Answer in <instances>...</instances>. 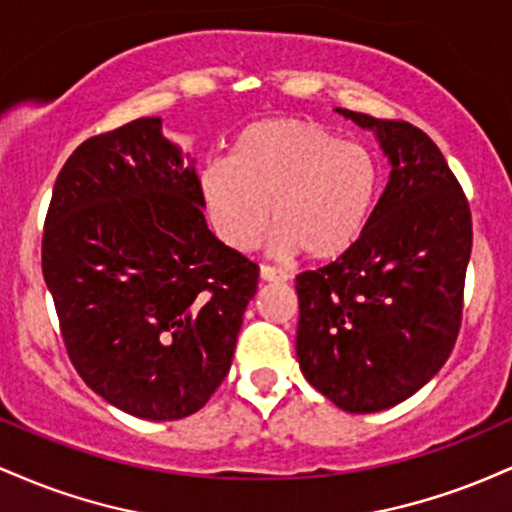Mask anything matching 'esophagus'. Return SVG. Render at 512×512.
Returning <instances> with one entry per match:
<instances>
[{
    "label": "esophagus",
    "instance_id": "esophagus-1",
    "mask_svg": "<svg viewBox=\"0 0 512 512\" xmlns=\"http://www.w3.org/2000/svg\"><path fill=\"white\" fill-rule=\"evenodd\" d=\"M260 276L262 281H289V272H284V269L279 267H272V264H262Z\"/></svg>",
    "mask_w": 512,
    "mask_h": 512
}]
</instances>
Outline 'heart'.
Returning <instances> with one entry per match:
<instances>
[{"mask_svg":"<svg viewBox=\"0 0 512 512\" xmlns=\"http://www.w3.org/2000/svg\"><path fill=\"white\" fill-rule=\"evenodd\" d=\"M383 185V163L366 146L310 120L255 122L231 161H209L199 190L216 233L250 250L269 228L284 250L310 260L344 255L366 231Z\"/></svg>","mask_w":512,"mask_h":512,"instance_id":"1","label":"heart"}]
</instances>
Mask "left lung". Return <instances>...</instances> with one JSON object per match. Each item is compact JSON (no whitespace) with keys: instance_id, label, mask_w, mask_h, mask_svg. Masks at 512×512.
I'll use <instances>...</instances> for the list:
<instances>
[{"instance_id":"obj_1","label":"left lung","mask_w":512,"mask_h":512,"mask_svg":"<svg viewBox=\"0 0 512 512\" xmlns=\"http://www.w3.org/2000/svg\"><path fill=\"white\" fill-rule=\"evenodd\" d=\"M373 129L390 182L344 255L296 276V356L310 385L351 414L404 402L448 361L462 325L472 211L419 127L337 108Z\"/></svg>"}]
</instances>
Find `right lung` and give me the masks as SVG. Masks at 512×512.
<instances>
[{
	"mask_svg": "<svg viewBox=\"0 0 512 512\" xmlns=\"http://www.w3.org/2000/svg\"><path fill=\"white\" fill-rule=\"evenodd\" d=\"M195 163L139 117L67 158L43 228V276L76 373L113 407L175 421L231 368L260 267L202 214Z\"/></svg>",
	"mask_w": 512,
	"mask_h": 512,
	"instance_id": "obj_1",
	"label": "right lung"
}]
</instances>
